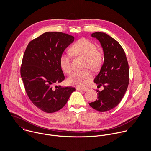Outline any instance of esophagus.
Segmentation results:
<instances>
[{
    "label": "esophagus",
    "instance_id": "obj_1",
    "mask_svg": "<svg viewBox=\"0 0 151 151\" xmlns=\"http://www.w3.org/2000/svg\"><path fill=\"white\" fill-rule=\"evenodd\" d=\"M77 90L78 91H86L88 90H89L88 88H78L77 89Z\"/></svg>",
    "mask_w": 151,
    "mask_h": 151
}]
</instances>
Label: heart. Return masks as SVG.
Returning a JSON list of instances; mask_svg holds the SVG:
<instances>
[{
	"mask_svg": "<svg viewBox=\"0 0 151 151\" xmlns=\"http://www.w3.org/2000/svg\"><path fill=\"white\" fill-rule=\"evenodd\" d=\"M71 51L77 55L86 58L85 68L92 70L98 69L103 62V54L96 45L86 38H81L74 43L71 48ZM60 65L66 73H70L72 70L71 54L69 52L63 53L60 57ZM92 75L89 70L75 71L68 78L69 84L77 86H85L91 80Z\"/></svg>",
	"mask_w": 151,
	"mask_h": 151,
	"instance_id": "obj_1",
	"label": "heart"
}]
</instances>
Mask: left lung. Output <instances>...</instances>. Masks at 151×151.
Listing matches in <instances>:
<instances>
[{
	"mask_svg": "<svg viewBox=\"0 0 151 151\" xmlns=\"http://www.w3.org/2000/svg\"><path fill=\"white\" fill-rule=\"evenodd\" d=\"M91 37L99 41L104 51V64L93 80L104 89L97 90L98 99L89 105L105 112L117 106L123 98L129 83V65L123 47L116 40L100 32L92 34Z\"/></svg>",
	"mask_w": 151,
	"mask_h": 151,
	"instance_id": "1",
	"label": "left lung"
}]
</instances>
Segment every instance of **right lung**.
I'll list each match as a JSON object with an SVG mask.
<instances>
[{"mask_svg": "<svg viewBox=\"0 0 151 151\" xmlns=\"http://www.w3.org/2000/svg\"><path fill=\"white\" fill-rule=\"evenodd\" d=\"M74 37L59 32H46L28 43L24 52L21 76L25 89L35 106L46 113L59 110L66 104L73 87L53 86L65 76L60 57Z\"/></svg>", "mask_w": 151, "mask_h": 151, "instance_id": "1", "label": "right lung"}]
</instances>
